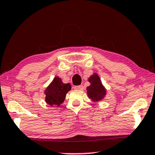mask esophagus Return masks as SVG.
<instances>
[{
    "label": "esophagus",
    "instance_id": "esophagus-1",
    "mask_svg": "<svg viewBox=\"0 0 155 155\" xmlns=\"http://www.w3.org/2000/svg\"><path fill=\"white\" fill-rule=\"evenodd\" d=\"M75 90H79V91H82L83 90V85H77V86H74V87Z\"/></svg>",
    "mask_w": 155,
    "mask_h": 155
}]
</instances>
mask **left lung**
Masks as SVG:
<instances>
[{"label": "left lung", "mask_w": 155, "mask_h": 155, "mask_svg": "<svg viewBox=\"0 0 155 155\" xmlns=\"http://www.w3.org/2000/svg\"><path fill=\"white\" fill-rule=\"evenodd\" d=\"M90 85L87 87V94L88 98L94 103H98L104 98L107 95V90L102 83L99 76L94 72L88 78Z\"/></svg>", "instance_id": "1"}]
</instances>
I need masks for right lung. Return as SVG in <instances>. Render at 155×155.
Listing matches in <instances>:
<instances>
[{
	"instance_id": "obj_1",
	"label": "right lung",
	"mask_w": 155,
	"mask_h": 155,
	"mask_svg": "<svg viewBox=\"0 0 155 155\" xmlns=\"http://www.w3.org/2000/svg\"><path fill=\"white\" fill-rule=\"evenodd\" d=\"M71 90L70 83H64L61 78L55 77L44 91L46 103L51 106L59 107L64 103L67 93Z\"/></svg>"
}]
</instances>
